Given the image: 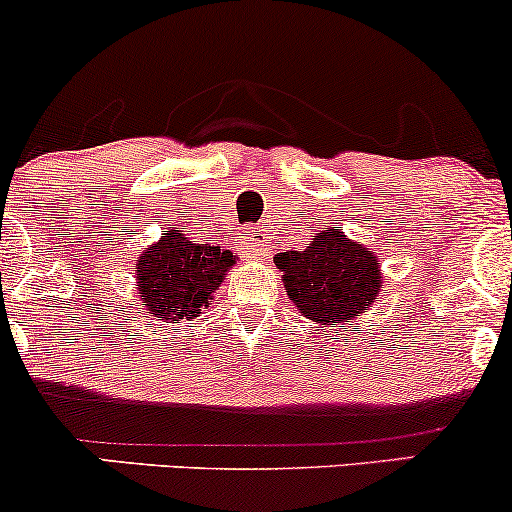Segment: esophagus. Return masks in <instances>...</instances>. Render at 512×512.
<instances>
[{"instance_id":"34e87169","label":"esophagus","mask_w":512,"mask_h":512,"mask_svg":"<svg viewBox=\"0 0 512 512\" xmlns=\"http://www.w3.org/2000/svg\"><path fill=\"white\" fill-rule=\"evenodd\" d=\"M243 252L250 257V260H262V257L267 255V248H264V243L260 238L248 233V236L243 238Z\"/></svg>"}]
</instances>
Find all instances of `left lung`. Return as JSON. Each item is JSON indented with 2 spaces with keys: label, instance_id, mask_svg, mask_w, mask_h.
I'll use <instances>...</instances> for the list:
<instances>
[{
  "label": "left lung",
  "instance_id": "obj_1",
  "mask_svg": "<svg viewBox=\"0 0 512 512\" xmlns=\"http://www.w3.org/2000/svg\"><path fill=\"white\" fill-rule=\"evenodd\" d=\"M274 262L289 301L315 325L354 320L373 308L383 289L378 255L339 226L315 233L303 250L276 252Z\"/></svg>",
  "mask_w": 512,
  "mask_h": 512
}]
</instances>
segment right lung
<instances>
[{
  "label": "right lung",
  "mask_w": 512,
  "mask_h": 512,
  "mask_svg": "<svg viewBox=\"0 0 512 512\" xmlns=\"http://www.w3.org/2000/svg\"><path fill=\"white\" fill-rule=\"evenodd\" d=\"M236 262V252L197 243L182 231L168 228L137 257L134 279L142 310L163 322L197 320Z\"/></svg>",
  "instance_id": "add662e5"
}]
</instances>
